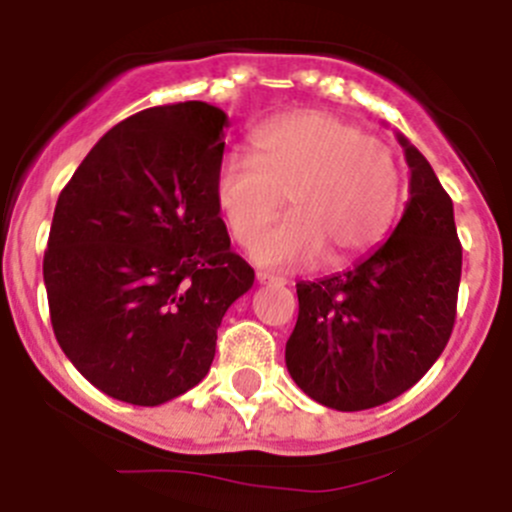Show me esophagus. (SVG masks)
Returning a JSON list of instances; mask_svg holds the SVG:
<instances>
[{
    "mask_svg": "<svg viewBox=\"0 0 512 512\" xmlns=\"http://www.w3.org/2000/svg\"><path fill=\"white\" fill-rule=\"evenodd\" d=\"M255 278L260 285H288V280L278 278V275H270V272H257Z\"/></svg>",
    "mask_w": 512,
    "mask_h": 512,
    "instance_id": "obj_1",
    "label": "esophagus"
}]
</instances>
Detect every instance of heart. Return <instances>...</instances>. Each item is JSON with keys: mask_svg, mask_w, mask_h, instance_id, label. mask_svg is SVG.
I'll use <instances>...</instances> for the list:
<instances>
[{"mask_svg": "<svg viewBox=\"0 0 512 512\" xmlns=\"http://www.w3.org/2000/svg\"><path fill=\"white\" fill-rule=\"evenodd\" d=\"M255 156L227 154L214 179L217 207L237 242L265 229L250 255L267 267H308L326 257L346 265L384 240L401 204V169L389 143L343 118L295 111L252 133Z\"/></svg>", "mask_w": 512, "mask_h": 512, "instance_id": "heart-1", "label": "heart"}]
</instances>
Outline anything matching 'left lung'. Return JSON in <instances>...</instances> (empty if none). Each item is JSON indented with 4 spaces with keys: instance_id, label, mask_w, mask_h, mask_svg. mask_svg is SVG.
<instances>
[{
    "instance_id": "1",
    "label": "left lung",
    "mask_w": 512,
    "mask_h": 512,
    "mask_svg": "<svg viewBox=\"0 0 512 512\" xmlns=\"http://www.w3.org/2000/svg\"><path fill=\"white\" fill-rule=\"evenodd\" d=\"M399 138L412 176L391 237L348 270L298 283L285 346L295 384L323 407L361 412L412 389L439 358L457 313L462 245L450 194Z\"/></svg>"
}]
</instances>
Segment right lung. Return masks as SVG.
I'll return each instance as SVG.
<instances>
[{
	"mask_svg": "<svg viewBox=\"0 0 512 512\" xmlns=\"http://www.w3.org/2000/svg\"><path fill=\"white\" fill-rule=\"evenodd\" d=\"M227 113L159 105L105 133L60 191L45 275L57 343L103 394L159 407L207 376L255 270L229 250L214 179Z\"/></svg>",
	"mask_w": 512,
	"mask_h": 512,
	"instance_id": "right-lung-1",
	"label": "right lung"
}]
</instances>
